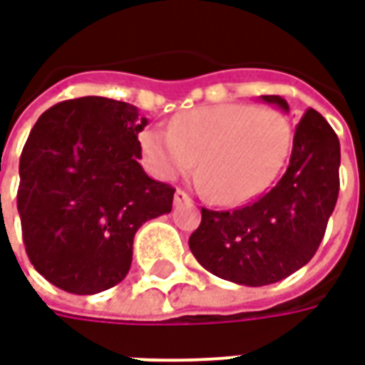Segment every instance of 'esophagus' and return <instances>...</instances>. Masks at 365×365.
<instances>
[{"label":"esophagus","instance_id":"obj_1","mask_svg":"<svg viewBox=\"0 0 365 365\" xmlns=\"http://www.w3.org/2000/svg\"><path fill=\"white\" fill-rule=\"evenodd\" d=\"M187 201H190V195H187V191H185V190H175V195H174L175 205H182V203H187Z\"/></svg>","mask_w":365,"mask_h":365}]
</instances>
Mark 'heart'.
Returning <instances> with one entry per match:
<instances>
[{"instance_id": "b5f03b06", "label": "heart", "mask_w": 365, "mask_h": 365, "mask_svg": "<svg viewBox=\"0 0 365 365\" xmlns=\"http://www.w3.org/2000/svg\"><path fill=\"white\" fill-rule=\"evenodd\" d=\"M140 140L156 174H187L199 158L209 197L237 205L266 190L282 172L293 128L283 113L269 107L222 103L182 113L168 130L150 128Z\"/></svg>"}]
</instances>
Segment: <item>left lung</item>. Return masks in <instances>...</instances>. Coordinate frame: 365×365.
I'll list each match as a JSON object with an SVG mask.
<instances>
[{
  "label": "left lung",
  "instance_id": "8db88e82",
  "mask_svg": "<svg viewBox=\"0 0 365 365\" xmlns=\"http://www.w3.org/2000/svg\"><path fill=\"white\" fill-rule=\"evenodd\" d=\"M264 101L289 111L279 96ZM340 143L327 119L307 109L293 135L287 170L260 197L232 211L201 207L190 248L217 277L269 285L311 260L321 245L340 190Z\"/></svg>",
  "mask_w": 365,
  "mask_h": 365
}]
</instances>
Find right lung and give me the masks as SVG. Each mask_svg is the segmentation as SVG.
Here are the masks:
<instances>
[{
    "label": "right lung",
    "mask_w": 365,
    "mask_h": 365,
    "mask_svg": "<svg viewBox=\"0 0 365 365\" xmlns=\"http://www.w3.org/2000/svg\"><path fill=\"white\" fill-rule=\"evenodd\" d=\"M146 123L133 105L90 96L52 105L31 128L17 211L29 260L52 285L76 295L117 285L136 230L172 211L174 187L138 164Z\"/></svg>",
    "instance_id": "obj_1"
}]
</instances>
